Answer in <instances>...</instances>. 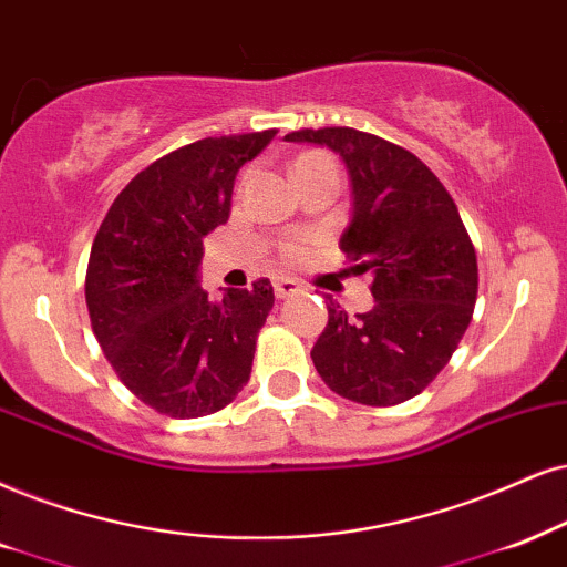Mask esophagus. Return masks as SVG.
<instances>
[{
	"label": "esophagus",
	"instance_id": "esophagus-1",
	"mask_svg": "<svg viewBox=\"0 0 567 567\" xmlns=\"http://www.w3.org/2000/svg\"><path fill=\"white\" fill-rule=\"evenodd\" d=\"M298 292H300V285L296 282V279H290V277L275 279V296L279 300H285V298H290V296H298Z\"/></svg>",
	"mask_w": 567,
	"mask_h": 567
}]
</instances>
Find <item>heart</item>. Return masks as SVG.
<instances>
[{"label": "heart", "instance_id": "obj_1", "mask_svg": "<svg viewBox=\"0 0 567 567\" xmlns=\"http://www.w3.org/2000/svg\"><path fill=\"white\" fill-rule=\"evenodd\" d=\"M306 156H313V154H306ZM298 254V246H290L288 248V256H296Z\"/></svg>", "mask_w": 567, "mask_h": 567}]
</instances>
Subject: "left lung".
I'll use <instances>...</instances> for the list:
<instances>
[{"mask_svg": "<svg viewBox=\"0 0 567 567\" xmlns=\"http://www.w3.org/2000/svg\"><path fill=\"white\" fill-rule=\"evenodd\" d=\"M327 146L350 181L340 248L374 277V308L348 317L329 300L311 350L329 390L361 405H398L447 367L474 317L478 267L455 200L419 156L353 127L285 135Z\"/></svg>", "mask_w": 567, "mask_h": 567, "instance_id": "8db88e82", "label": "left lung"}]
</instances>
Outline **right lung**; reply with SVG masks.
<instances>
[{
    "mask_svg": "<svg viewBox=\"0 0 567 567\" xmlns=\"http://www.w3.org/2000/svg\"><path fill=\"white\" fill-rule=\"evenodd\" d=\"M277 131L221 135L138 172L99 227L85 271L91 327L120 382L172 419L217 413L248 384L275 306L269 279L200 288L204 238L230 217L235 175Z\"/></svg>",
    "mask_w": 567,
    "mask_h": 567,
    "instance_id": "right-lung-1",
    "label": "right lung"
}]
</instances>
